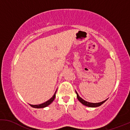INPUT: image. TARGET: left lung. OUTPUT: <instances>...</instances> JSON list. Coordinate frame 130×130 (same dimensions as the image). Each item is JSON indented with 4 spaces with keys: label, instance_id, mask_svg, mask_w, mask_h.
<instances>
[{
    "label": "left lung",
    "instance_id": "1",
    "mask_svg": "<svg viewBox=\"0 0 130 130\" xmlns=\"http://www.w3.org/2000/svg\"><path fill=\"white\" fill-rule=\"evenodd\" d=\"M75 92L76 94V96H77V98L78 100H79V101L81 102V103H82L83 104V105L87 106V107H99V106L101 105L102 104H104V102H105L106 101H107V100H104V101H102V102H97V103H92V102H87L85 101V100H83V98H81L79 96V95H78V94L77 93V92L75 91Z\"/></svg>",
    "mask_w": 130,
    "mask_h": 130
}]
</instances>
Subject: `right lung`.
<instances>
[{
    "mask_svg": "<svg viewBox=\"0 0 130 130\" xmlns=\"http://www.w3.org/2000/svg\"><path fill=\"white\" fill-rule=\"evenodd\" d=\"M56 91H55V94L54 95L52 96V97L50 98L48 101H47L46 102H43L42 104H38V105H31L30 104V105L32 107H34V108H45V107H46L47 106H48L49 105H50V104L52 103L54 101L55 98V95H56Z\"/></svg>",
    "mask_w": 130,
    "mask_h": 130,
    "instance_id": "add662e5",
    "label": "right lung"
}]
</instances>
